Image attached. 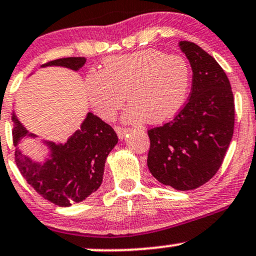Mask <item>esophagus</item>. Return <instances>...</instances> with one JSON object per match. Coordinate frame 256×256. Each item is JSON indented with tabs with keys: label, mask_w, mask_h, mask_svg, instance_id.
<instances>
[{
	"label": "esophagus",
	"mask_w": 256,
	"mask_h": 256,
	"mask_svg": "<svg viewBox=\"0 0 256 256\" xmlns=\"http://www.w3.org/2000/svg\"><path fill=\"white\" fill-rule=\"evenodd\" d=\"M115 131H116L119 138H124L126 136V134L130 132V128H122V126H115Z\"/></svg>",
	"instance_id": "obj_1"
}]
</instances>
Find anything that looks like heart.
I'll return each instance as SVG.
<instances>
[{
  "instance_id": "b5f03b06",
  "label": "heart",
  "mask_w": 256,
  "mask_h": 256,
  "mask_svg": "<svg viewBox=\"0 0 256 256\" xmlns=\"http://www.w3.org/2000/svg\"><path fill=\"white\" fill-rule=\"evenodd\" d=\"M85 86L92 108L103 119L113 118L128 96L126 120L162 122L186 102L190 69L184 57L143 50L106 60L103 72H90Z\"/></svg>"
}]
</instances>
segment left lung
<instances>
[{
	"mask_svg": "<svg viewBox=\"0 0 256 256\" xmlns=\"http://www.w3.org/2000/svg\"><path fill=\"white\" fill-rule=\"evenodd\" d=\"M192 66V88L172 120L148 130V169L178 190L206 184L222 164L234 128V100L226 72L209 53L180 42Z\"/></svg>",
	"mask_w": 256,
	"mask_h": 256,
	"instance_id": "left-lung-1",
	"label": "left lung"
}]
</instances>
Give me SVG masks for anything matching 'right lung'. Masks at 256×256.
Masks as SVG:
<instances>
[{"label":"right lung","mask_w":256,"mask_h":256,"mask_svg":"<svg viewBox=\"0 0 256 256\" xmlns=\"http://www.w3.org/2000/svg\"><path fill=\"white\" fill-rule=\"evenodd\" d=\"M84 57H68L47 62L44 66H60L72 70L85 64ZM13 143L18 144L28 131L13 115ZM34 136V134H30ZM118 143V136L110 125L92 113L87 114L80 130L66 144L48 143L52 158L44 165L16 150L19 171L42 198L60 206H69L84 200L98 190L104 174L106 159Z\"/></svg>","instance_id":"1"}]
</instances>
